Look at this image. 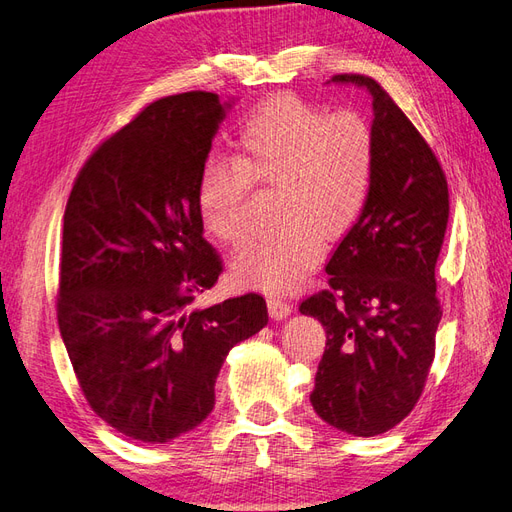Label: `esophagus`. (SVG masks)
I'll return each mask as SVG.
<instances>
[{
	"mask_svg": "<svg viewBox=\"0 0 512 512\" xmlns=\"http://www.w3.org/2000/svg\"><path fill=\"white\" fill-rule=\"evenodd\" d=\"M268 311L274 320H283L292 313V305L287 303L283 296H270L268 298Z\"/></svg>",
	"mask_w": 512,
	"mask_h": 512,
	"instance_id": "34e87169",
	"label": "esophagus"
}]
</instances>
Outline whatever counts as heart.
<instances>
[{"mask_svg":"<svg viewBox=\"0 0 512 512\" xmlns=\"http://www.w3.org/2000/svg\"><path fill=\"white\" fill-rule=\"evenodd\" d=\"M231 164L207 162L196 207L216 240L240 246L253 188L277 186L281 225L248 244L235 264L246 285L268 292L303 283L368 207L376 179V134L359 110L329 112L298 95H277L244 114L233 131Z\"/></svg>","mask_w":512,"mask_h":512,"instance_id":"heart-1","label":"heart"}]
</instances>
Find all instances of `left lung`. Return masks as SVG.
Listing matches in <instances>:
<instances>
[{"label": "left lung", "instance_id": "left-lung-1", "mask_svg": "<svg viewBox=\"0 0 512 512\" xmlns=\"http://www.w3.org/2000/svg\"><path fill=\"white\" fill-rule=\"evenodd\" d=\"M331 82L372 95L376 179L326 264L329 290L300 303L326 331L311 404L333 428L374 437L413 411L435 359V266L450 194L435 153L381 84L357 73Z\"/></svg>", "mask_w": 512, "mask_h": 512}]
</instances>
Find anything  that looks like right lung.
Masks as SVG:
<instances>
[{"label":"right lung","instance_id":"add662e5","mask_svg":"<svg viewBox=\"0 0 512 512\" xmlns=\"http://www.w3.org/2000/svg\"><path fill=\"white\" fill-rule=\"evenodd\" d=\"M229 108L203 90L153 101L88 157L64 209L62 342L90 409L142 443L199 426L229 350L268 324L253 292L192 307L222 272L196 183Z\"/></svg>","mask_w":512,"mask_h":512}]
</instances>
